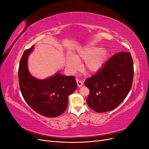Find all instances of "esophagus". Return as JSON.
Listing matches in <instances>:
<instances>
[{
	"instance_id": "obj_1",
	"label": "esophagus",
	"mask_w": 149,
	"mask_h": 149,
	"mask_svg": "<svg viewBox=\"0 0 149 149\" xmlns=\"http://www.w3.org/2000/svg\"><path fill=\"white\" fill-rule=\"evenodd\" d=\"M76 83H77L78 86L79 88H80L81 86H82L83 85V83L81 81H80L79 79H76Z\"/></svg>"
}]
</instances>
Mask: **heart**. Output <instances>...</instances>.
I'll return each mask as SVG.
<instances>
[{"label":"heart","mask_w":149,"mask_h":149,"mask_svg":"<svg viewBox=\"0 0 149 149\" xmlns=\"http://www.w3.org/2000/svg\"><path fill=\"white\" fill-rule=\"evenodd\" d=\"M107 56L105 49L96 48H86L81 50L74 57L70 56L67 60V66L73 71L78 66V62L81 59L86 60L84 69L89 72H96L100 70L104 63Z\"/></svg>","instance_id":"obj_1"}]
</instances>
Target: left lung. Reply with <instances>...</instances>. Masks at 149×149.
I'll use <instances>...</instances> for the list:
<instances>
[{"mask_svg":"<svg viewBox=\"0 0 149 149\" xmlns=\"http://www.w3.org/2000/svg\"><path fill=\"white\" fill-rule=\"evenodd\" d=\"M133 77L130 53L121 52L115 54L96 74L85 80L84 85L89 89L88 105L96 112L114 109L127 97Z\"/></svg>","mask_w":149,"mask_h":149,"instance_id":"8db88e82","label":"left lung"}]
</instances>
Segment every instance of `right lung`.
Segmentation results:
<instances>
[{"label": "right lung", "mask_w": 149, "mask_h": 149, "mask_svg": "<svg viewBox=\"0 0 149 149\" xmlns=\"http://www.w3.org/2000/svg\"><path fill=\"white\" fill-rule=\"evenodd\" d=\"M33 45L26 49L19 68V81L21 93L25 102L37 113L48 118L62 114L66 109L68 97L77 88L74 76L56 73L52 77L40 80L28 70V56Z\"/></svg>", "instance_id": "obj_1"}]
</instances>
